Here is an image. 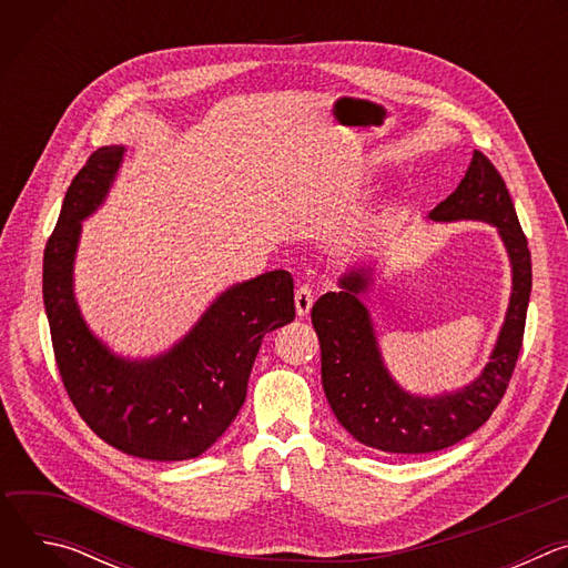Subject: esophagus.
Segmentation results:
<instances>
[{
	"mask_svg": "<svg viewBox=\"0 0 568 568\" xmlns=\"http://www.w3.org/2000/svg\"><path fill=\"white\" fill-rule=\"evenodd\" d=\"M312 303H314V294L307 285L298 287L296 290V296H294V305H296V314L298 316H307L310 310H312Z\"/></svg>",
	"mask_w": 568,
	"mask_h": 568,
	"instance_id": "obj_1",
	"label": "esophagus"
}]
</instances>
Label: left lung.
Wrapping results in <instances>:
<instances>
[{
    "label": "left lung",
    "mask_w": 568,
    "mask_h": 568,
    "mask_svg": "<svg viewBox=\"0 0 568 568\" xmlns=\"http://www.w3.org/2000/svg\"><path fill=\"white\" fill-rule=\"evenodd\" d=\"M432 222H485L497 229L513 274L508 310L495 348L480 373L434 395L404 388L386 368L373 314L364 303L382 281V265L366 261L337 278V292L312 307L321 342V382L342 427L362 445L390 454H427L452 447L493 416L513 377L532 287L528 240L497 169L474 150L456 191L429 215Z\"/></svg>",
    "instance_id": "8db88e82"
}]
</instances>
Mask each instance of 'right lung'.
<instances>
[{
    "instance_id": "1",
    "label": "right lung",
    "mask_w": 568,
    "mask_h": 568,
    "mask_svg": "<svg viewBox=\"0 0 568 568\" xmlns=\"http://www.w3.org/2000/svg\"><path fill=\"white\" fill-rule=\"evenodd\" d=\"M125 150L99 148L73 178L44 250V310L64 388L83 420L130 456L189 460L211 449L245 404L263 337L294 321V283L285 270L233 283L171 348L150 357L114 353L80 312L73 270L83 222L105 204Z\"/></svg>"
}]
</instances>
